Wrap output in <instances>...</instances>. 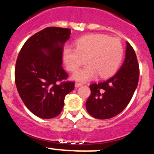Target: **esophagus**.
Instances as JSON below:
<instances>
[{"label": "esophagus", "instance_id": "obj_1", "mask_svg": "<svg viewBox=\"0 0 154 154\" xmlns=\"http://www.w3.org/2000/svg\"><path fill=\"white\" fill-rule=\"evenodd\" d=\"M81 85H82V84L80 83V82H76V83H75V87L76 88L80 87V86H81Z\"/></svg>", "mask_w": 154, "mask_h": 154}]
</instances>
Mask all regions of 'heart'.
<instances>
[{
	"instance_id": "b5f03b06",
	"label": "heart",
	"mask_w": 154,
	"mask_h": 154,
	"mask_svg": "<svg viewBox=\"0 0 154 154\" xmlns=\"http://www.w3.org/2000/svg\"><path fill=\"white\" fill-rule=\"evenodd\" d=\"M76 48L66 47L63 60L69 72H74L87 60L84 68L74 74V80L88 81L99 74L102 78L110 77L123 58V46L117 38L104 34H90L76 41Z\"/></svg>"
}]
</instances>
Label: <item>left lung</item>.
I'll return each instance as SVG.
<instances>
[{"mask_svg": "<svg viewBox=\"0 0 154 154\" xmlns=\"http://www.w3.org/2000/svg\"><path fill=\"white\" fill-rule=\"evenodd\" d=\"M139 75L136 54L126 42L124 61L117 73L104 82L90 85L91 95L85 104L88 112L98 119H108L122 112L137 87Z\"/></svg>", "mask_w": 154, "mask_h": 154, "instance_id": "left-lung-1", "label": "left lung"}]
</instances>
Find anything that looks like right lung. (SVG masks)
I'll use <instances>...</instances> for the list:
<instances>
[{"mask_svg":"<svg viewBox=\"0 0 154 154\" xmlns=\"http://www.w3.org/2000/svg\"><path fill=\"white\" fill-rule=\"evenodd\" d=\"M69 28L48 27L28 38L20 50L15 66V83L20 98L35 116L44 119L58 116L74 82H58L68 77L62 67L64 43Z\"/></svg>","mask_w":154,"mask_h":154,"instance_id":"right-lung-1","label":"right lung"}]
</instances>
